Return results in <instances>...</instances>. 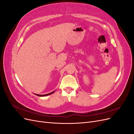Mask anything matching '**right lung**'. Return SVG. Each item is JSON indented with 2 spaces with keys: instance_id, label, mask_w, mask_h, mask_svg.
I'll use <instances>...</instances> for the list:
<instances>
[{
  "instance_id": "1",
  "label": "right lung",
  "mask_w": 134,
  "mask_h": 134,
  "mask_svg": "<svg viewBox=\"0 0 134 134\" xmlns=\"http://www.w3.org/2000/svg\"><path fill=\"white\" fill-rule=\"evenodd\" d=\"M54 92H55V91L52 92H51V93H48V94H46L40 95V94H36V95H37V96H40V97H43V96H48V95H50V94H52V93H53Z\"/></svg>"
}]
</instances>
